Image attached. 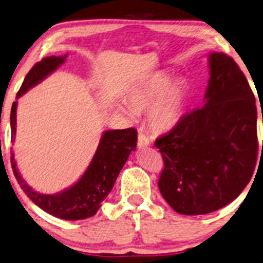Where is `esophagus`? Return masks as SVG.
<instances>
[{
  "label": "esophagus",
  "mask_w": 263,
  "mask_h": 263,
  "mask_svg": "<svg viewBox=\"0 0 263 263\" xmlns=\"http://www.w3.org/2000/svg\"><path fill=\"white\" fill-rule=\"evenodd\" d=\"M148 145H150V140H148V138L144 134V133H139V135H138V146L140 148H144V147H147Z\"/></svg>",
  "instance_id": "34e87169"
}]
</instances>
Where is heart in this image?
Returning a JSON list of instances; mask_svg holds the SVG:
<instances>
[{
    "mask_svg": "<svg viewBox=\"0 0 263 263\" xmlns=\"http://www.w3.org/2000/svg\"><path fill=\"white\" fill-rule=\"evenodd\" d=\"M130 106L121 109L130 118L138 112L150 110L148 119L152 128L160 132L173 129L179 123L186 105V90L180 83H172L168 74L160 73L139 84L129 93Z\"/></svg>",
    "mask_w": 263,
    "mask_h": 263,
    "instance_id": "obj_1",
    "label": "heart"
}]
</instances>
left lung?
Instances as JSON below:
<instances>
[{
	"mask_svg": "<svg viewBox=\"0 0 263 263\" xmlns=\"http://www.w3.org/2000/svg\"><path fill=\"white\" fill-rule=\"evenodd\" d=\"M209 62L205 105L155 141L164 162L158 189L172 209L186 216L231 203L257 161V108L248 79L226 53H210Z\"/></svg>",
	"mask_w": 263,
	"mask_h": 263,
	"instance_id": "obj_1",
	"label": "left lung"
}]
</instances>
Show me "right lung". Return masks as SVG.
<instances>
[{
    "instance_id": "obj_1",
    "label": "right lung",
    "mask_w": 263,
    "mask_h": 263,
    "mask_svg": "<svg viewBox=\"0 0 263 263\" xmlns=\"http://www.w3.org/2000/svg\"><path fill=\"white\" fill-rule=\"evenodd\" d=\"M66 58L67 54L42 58L27 74L17 93V99L54 72L66 61ZM15 113L17 101L13 102L11 109L12 142L14 141L17 125ZM137 141L138 132L134 128L105 132L95 155L82 178L74 185L53 195L37 193L25 183L17 168L14 154L11 152L13 173L29 199L45 212L67 221L89 218L95 215L102 201L111 193L119 172L125 164L130 152L137 147Z\"/></svg>"
}]
</instances>
